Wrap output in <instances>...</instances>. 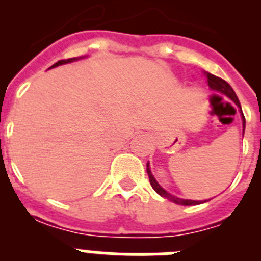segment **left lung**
I'll use <instances>...</instances> for the list:
<instances>
[{
    "label": "left lung",
    "mask_w": 261,
    "mask_h": 261,
    "mask_svg": "<svg viewBox=\"0 0 261 261\" xmlns=\"http://www.w3.org/2000/svg\"><path fill=\"white\" fill-rule=\"evenodd\" d=\"M205 75H206V78H208V85H209V87H211L212 90H216V91H218V93H222L223 95L229 96L232 102H234L235 105L241 108V103H239V100H238V96H237V94L234 93L232 87L230 86V85L227 84L225 80H222V78H220V77H217V75L211 74V73H205ZM241 114H242V121H243V133H244V128H246V119H244V115H243V112H242V108H241ZM146 167H147L146 171H147V175H149V180H150L151 187H153V190L155 191V192L158 193L159 196H162V197H165V199H167V200H170V201L175 202V204L186 205V206H190V205L202 204V201L179 199V197H176V196H172L171 193H168L167 191L163 190L162 187L158 184V181L155 180V177L153 176V174H151V171H150L149 163L146 165ZM204 202H206V201H204Z\"/></svg>",
    "instance_id": "8db88e82"
}]
</instances>
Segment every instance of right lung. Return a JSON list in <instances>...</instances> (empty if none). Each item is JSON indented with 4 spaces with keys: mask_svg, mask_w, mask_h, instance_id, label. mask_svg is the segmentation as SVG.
<instances>
[{
    "mask_svg": "<svg viewBox=\"0 0 261 261\" xmlns=\"http://www.w3.org/2000/svg\"><path fill=\"white\" fill-rule=\"evenodd\" d=\"M78 59H82V57H74V59H68V60H60V61H57L56 64H53L50 68H55V66H59V65H62V64H68V62H73V61H77Z\"/></svg>",
    "mask_w": 261,
    "mask_h": 261,
    "instance_id": "obj_1",
    "label": "right lung"
}]
</instances>
